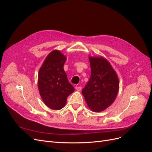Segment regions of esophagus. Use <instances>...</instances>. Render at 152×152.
<instances>
[{
    "label": "esophagus",
    "mask_w": 152,
    "mask_h": 152,
    "mask_svg": "<svg viewBox=\"0 0 152 152\" xmlns=\"http://www.w3.org/2000/svg\"><path fill=\"white\" fill-rule=\"evenodd\" d=\"M75 89L77 90V91H81V89H82V87L81 86H75Z\"/></svg>",
    "instance_id": "34e87169"
}]
</instances>
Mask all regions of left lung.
I'll list each match as a JSON object with an SVG mask.
<instances>
[{
	"label": "left lung",
	"mask_w": 152,
	"mask_h": 152,
	"mask_svg": "<svg viewBox=\"0 0 152 152\" xmlns=\"http://www.w3.org/2000/svg\"><path fill=\"white\" fill-rule=\"evenodd\" d=\"M90 79L82 89L88 107L93 111H103L111 105L118 94L119 81L116 72L104 58L89 57Z\"/></svg>",
	"instance_id": "8db88e82"
}]
</instances>
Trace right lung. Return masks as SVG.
<instances>
[{
    "label": "right lung",
    "instance_id": "add662e5",
    "mask_svg": "<svg viewBox=\"0 0 152 152\" xmlns=\"http://www.w3.org/2000/svg\"><path fill=\"white\" fill-rule=\"evenodd\" d=\"M66 57L58 50L50 53L40 68L38 88L41 98L49 108L58 110L65 105L75 89L68 82L63 66Z\"/></svg>",
    "mask_w": 152,
    "mask_h": 152
}]
</instances>
